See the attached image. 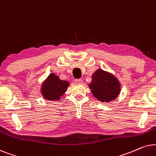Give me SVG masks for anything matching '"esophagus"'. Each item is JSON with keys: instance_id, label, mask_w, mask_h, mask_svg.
Masks as SVG:
<instances>
[{"instance_id": "esophagus-1", "label": "esophagus", "mask_w": 156, "mask_h": 156, "mask_svg": "<svg viewBox=\"0 0 156 156\" xmlns=\"http://www.w3.org/2000/svg\"><path fill=\"white\" fill-rule=\"evenodd\" d=\"M75 82L78 84H81V83H83V80L82 79H76L75 80Z\"/></svg>"}]
</instances>
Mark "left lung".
I'll return each mask as SVG.
<instances>
[{
    "instance_id": "obj_1",
    "label": "left lung",
    "mask_w": 156,
    "mask_h": 156,
    "mask_svg": "<svg viewBox=\"0 0 156 156\" xmlns=\"http://www.w3.org/2000/svg\"><path fill=\"white\" fill-rule=\"evenodd\" d=\"M93 95L101 102L109 103L117 98L120 92L119 80L111 73L98 69L92 75L88 84Z\"/></svg>"
}]
</instances>
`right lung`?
I'll use <instances>...</instances> for the list:
<instances>
[{
    "label": "right lung",
    "mask_w": 156,
    "mask_h": 156,
    "mask_svg": "<svg viewBox=\"0 0 156 156\" xmlns=\"http://www.w3.org/2000/svg\"><path fill=\"white\" fill-rule=\"evenodd\" d=\"M70 83L61 80L57 75L51 73L41 85V93L48 101H59L67 90Z\"/></svg>",
    "instance_id": "obj_1"
}]
</instances>
